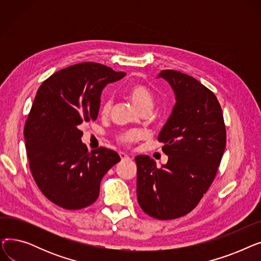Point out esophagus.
<instances>
[{"label":"esophagus","instance_id":"1","mask_svg":"<svg viewBox=\"0 0 261 261\" xmlns=\"http://www.w3.org/2000/svg\"><path fill=\"white\" fill-rule=\"evenodd\" d=\"M119 156L121 160H128L129 159V155L126 154L125 152H119Z\"/></svg>","mask_w":261,"mask_h":261}]
</instances>
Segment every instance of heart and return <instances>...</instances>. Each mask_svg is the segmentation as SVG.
<instances>
[{
	"label": "heart",
	"mask_w": 261,
	"mask_h": 261,
	"mask_svg": "<svg viewBox=\"0 0 261 261\" xmlns=\"http://www.w3.org/2000/svg\"><path fill=\"white\" fill-rule=\"evenodd\" d=\"M126 94L128 97L130 98V100L132 101V103L135 106V108L140 110L141 112L143 111H151V109L153 107V102H154V98H153V94L151 93L145 85L143 84H133L131 85L127 91ZM111 105L112 101L110 98H106L102 103H101V114L106 115L109 113L110 109H111ZM139 134L136 132H126L121 135L118 136V142H120L121 144H131L134 141L138 140Z\"/></svg>",
	"instance_id": "1"
}]
</instances>
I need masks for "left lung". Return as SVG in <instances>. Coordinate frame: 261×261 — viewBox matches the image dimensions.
Segmentation results:
<instances>
[{"label": "left lung", "mask_w": 261, "mask_h": 261, "mask_svg": "<svg viewBox=\"0 0 261 261\" xmlns=\"http://www.w3.org/2000/svg\"><path fill=\"white\" fill-rule=\"evenodd\" d=\"M158 78L170 85L175 105L158 140L168 155L165 165L148 155L135 158L136 195L141 208L160 220L193 211L212 185L225 149L222 110L215 94L194 77L173 70Z\"/></svg>", "instance_id": "left-lung-1"}]
</instances>
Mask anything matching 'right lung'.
I'll return each instance as SVG.
<instances>
[{
	"instance_id": "right-lung-1",
	"label": "right lung",
	"mask_w": 261,
	"mask_h": 261,
	"mask_svg": "<svg viewBox=\"0 0 261 261\" xmlns=\"http://www.w3.org/2000/svg\"><path fill=\"white\" fill-rule=\"evenodd\" d=\"M126 73L82 62L48 77L39 88L24 127L30 167L40 190L66 210L93 204L102 176L120 161L103 147L88 151L80 127L97 118L100 95Z\"/></svg>"
}]
</instances>
